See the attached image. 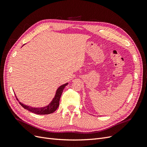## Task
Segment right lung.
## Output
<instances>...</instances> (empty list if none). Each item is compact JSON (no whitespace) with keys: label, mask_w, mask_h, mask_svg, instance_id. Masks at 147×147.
I'll use <instances>...</instances> for the list:
<instances>
[{"label":"right lung","mask_w":147,"mask_h":147,"mask_svg":"<svg viewBox=\"0 0 147 147\" xmlns=\"http://www.w3.org/2000/svg\"><path fill=\"white\" fill-rule=\"evenodd\" d=\"M68 83H66L63 85L60 86L57 89L56 91L55 97H53V99L51 101V102L48 105H46L45 107H33L29 106L28 105H25L22 103V102H20L18 99L17 98L16 96V97L17 100L19 101V103L20 105L23 107L30 112H32L34 113H36L38 115H47V114H50L55 112L56 110V109L58 108L59 105V100L61 98V96L64 89L65 87L67 85Z\"/></svg>","instance_id":"1"}]
</instances>
